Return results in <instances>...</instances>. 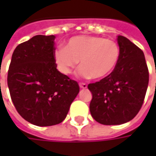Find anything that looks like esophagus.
<instances>
[{
    "instance_id": "1",
    "label": "esophagus",
    "mask_w": 156,
    "mask_h": 156,
    "mask_svg": "<svg viewBox=\"0 0 156 156\" xmlns=\"http://www.w3.org/2000/svg\"><path fill=\"white\" fill-rule=\"evenodd\" d=\"M79 86H80V88H87V87H88V85L86 84V83H79Z\"/></svg>"
}]
</instances>
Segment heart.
I'll use <instances>...</instances> for the list:
<instances>
[{"label": "heart", "mask_w": 156, "mask_h": 156, "mask_svg": "<svg viewBox=\"0 0 156 156\" xmlns=\"http://www.w3.org/2000/svg\"><path fill=\"white\" fill-rule=\"evenodd\" d=\"M119 48L114 40L96 36H76L64 47L54 51L58 69L69 74L80 60L78 73L82 77L103 78L114 71L119 60Z\"/></svg>", "instance_id": "b5f03b06"}]
</instances>
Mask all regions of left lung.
<instances>
[{"mask_svg": "<svg viewBox=\"0 0 156 156\" xmlns=\"http://www.w3.org/2000/svg\"><path fill=\"white\" fill-rule=\"evenodd\" d=\"M119 60L110 74L88 85L93 98L92 117L105 125L122 124L133 119L144 103L149 70L140 48L123 36L118 37Z\"/></svg>", "mask_w": 156, "mask_h": 156, "instance_id": "1", "label": "left lung"}]
</instances>
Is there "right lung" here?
<instances>
[{
  "label": "right lung",
  "mask_w": 156,
  "mask_h": 156,
  "mask_svg": "<svg viewBox=\"0 0 156 156\" xmlns=\"http://www.w3.org/2000/svg\"><path fill=\"white\" fill-rule=\"evenodd\" d=\"M54 39L37 35L19 44L9 66L12 103L24 119L37 126L62 122L79 92L78 82L57 69Z\"/></svg>",
  "instance_id": "add662e5"
}]
</instances>
